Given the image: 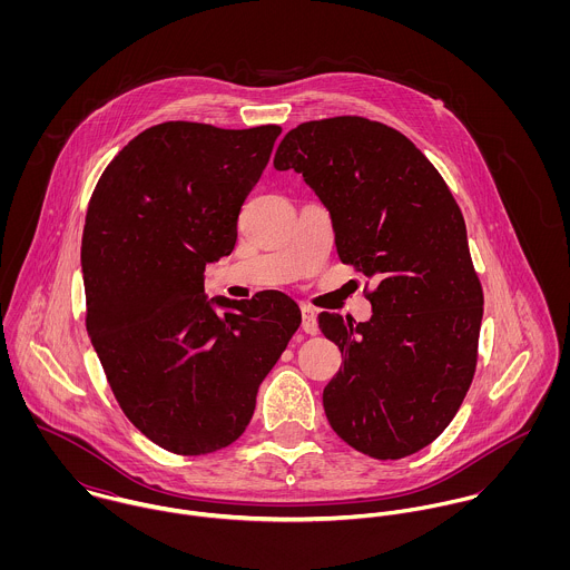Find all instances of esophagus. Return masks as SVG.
<instances>
[{
    "mask_svg": "<svg viewBox=\"0 0 570 570\" xmlns=\"http://www.w3.org/2000/svg\"><path fill=\"white\" fill-rule=\"evenodd\" d=\"M301 312H303V331L309 333V335H316V333H318V323H316V312H314V307L303 305Z\"/></svg>",
    "mask_w": 570,
    "mask_h": 570,
    "instance_id": "obj_1",
    "label": "esophagus"
}]
</instances>
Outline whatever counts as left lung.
I'll return each instance as SVG.
<instances>
[{
	"mask_svg": "<svg viewBox=\"0 0 570 570\" xmlns=\"http://www.w3.org/2000/svg\"><path fill=\"white\" fill-rule=\"evenodd\" d=\"M274 166L303 173L331 213L340 261L375 281L368 323L318 318L342 351L326 419L362 454L410 456L450 425L476 373L483 287L463 213L404 134L362 116L298 125Z\"/></svg>",
	"mask_w": 570,
	"mask_h": 570,
	"instance_id": "8db88e82",
	"label": "left lung"
}]
</instances>
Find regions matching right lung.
<instances>
[{"label": "right lung", "mask_w": 570, "mask_h": 570, "mask_svg": "<svg viewBox=\"0 0 570 570\" xmlns=\"http://www.w3.org/2000/svg\"><path fill=\"white\" fill-rule=\"evenodd\" d=\"M278 136V125L149 127L107 164L87 206V333L127 419L173 454L237 441L261 382L301 326L283 292L204 294L206 263L235 249L245 197Z\"/></svg>", "instance_id": "add662e5"}]
</instances>
